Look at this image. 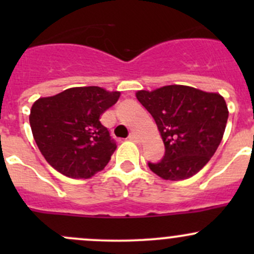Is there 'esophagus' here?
I'll return each instance as SVG.
<instances>
[{"label": "esophagus", "instance_id": "obj_1", "mask_svg": "<svg viewBox=\"0 0 254 254\" xmlns=\"http://www.w3.org/2000/svg\"><path fill=\"white\" fill-rule=\"evenodd\" d=\"M129 139L134 142H140V136L137 134H135V132H131V134L129 135Z\"/></svg>", "mask_w": 254, "mask_h": 254}]
</instances>
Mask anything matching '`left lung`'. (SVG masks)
Listing matches in <instances>:
<instances>
[{"instance_id":"8db88e82","label":"left lung","mask_w":254,"mask_h":254,"mask_svg":"<svg viewBox=\"0 0 254 254\" xmlns=\"http://www.w3.org/2000/svg\"><path fill=\"white\" fill-rule=\"evenodd\" d=\"M155 119L166 152L148 167L166 181H182L199 172L224 136L229 109L224 97L183 84L136 92Z\"/></svg>"}]
</instances>
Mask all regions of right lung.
Returning <instances> with one entry per match:
<instances>
[{
  "instance_id": "add662e5",
  "label": "right lung",
  "mask_w": 254,
  "mask_h": 254,
  "mask_svg": "<svg viewBox=\"0 0 254 254\" xmlns=\"http://www.w3.org/2000/svg\"><path fill=\"white\" fill-rule=\"evenodd\" d=\"M120 97L102 87H72L34 102L33 137L49 165L70 178L87 179L103 170L117 148L101 115Z\"/></svg>"
}]
</instances>
